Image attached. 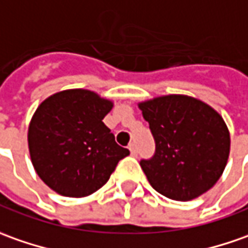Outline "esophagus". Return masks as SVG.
<instances>
[{
	"label": "esophagus",
	"mask_w": 248,
	"mask_h": 248,
	"mask_svg": "<svg viewBox=\"0 0 248 248\" xmlns=\"http://www.w3.org/2000/svg\"><path fill=\"white\" fill-rule=\"evenodd\" d=\"M129 150H130V154H132L133 156H134V155H137V147H136V144H134V142H132V144L129 145Z\"/></svg>",
	"instance_id": "34e87169"
}]
</instances>
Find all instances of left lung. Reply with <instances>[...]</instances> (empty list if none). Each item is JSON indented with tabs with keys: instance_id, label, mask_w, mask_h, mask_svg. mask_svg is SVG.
Returning <instances> with one entry per match:
<instances>
[{
	"instance_id": "obj_1",
	"label": "left lung",
	"mask_w": 248,
	"mask_h": 248,
	"mask_svg": "<svg viewBox=\"0 0 248 248\" xmlns=\"http://www.w3.org/2000/svg\"><path fill=\"white\" fill-rule=\"evenodd\" d=\"M155 139V155L140 166L169 199L192 201L224 173L231 137L222 116L198 98L169 94L139 103Z\"/></svg>"
}]
</instances>
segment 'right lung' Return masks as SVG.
Listing matches in <instances>:
<instances>
[{
    "instance_id": "obj_1",
    "label": "right lung",
    "mask_w": 248,
    "mask_h": 248,
    "mask_svg": "<svg viewBox=\"0 0 248 248\" xmlns=\"http://www.w3.org/2000/svg\"><path fill=\"white\" fill-rule=\"evenodd\" d=\"M114 103L86 89L44 100L29 126V151L39 178L68 198L89 196L109 180L130 152L115 142L103 119Z\"/></svg>"
}]
</instances>
